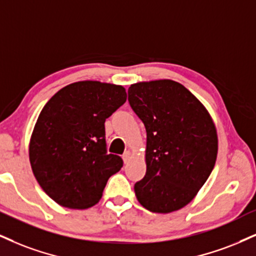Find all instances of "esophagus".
I'll use <instances>...</instances> for the list:
<instances>
[{"label": "esophagus", "mask_w": 256, "mask_h": 256, "mask_svg": "<svg viewBox=\"0 0 256 256\" xmlns=\"http://www.w3.org/2000/svg\"><path fill=\"white\" fill-rule=\"evenodd\" d=\"M130 156L132 154H130V152H128V150L127 152H124V154L122 156V159H123V162H124V164H127L129 160H130Z\"/></svg>", "instance_id": "obj_1"}]
</instances>
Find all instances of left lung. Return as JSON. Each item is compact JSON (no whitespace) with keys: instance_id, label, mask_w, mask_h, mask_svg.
Segmentation results:
<instances>
[{"instance_id":"left-lung-1","label":"left lung","mask_w":256,"mask_h":256,"mask_svg":"<svg viewBox=\"0 0 256 256\" xmlns=\"http://www.w3.org/2000/svg\"><path fill=\"white\" fill-rule=\"evenodd\" d=\"M128 100L147 133L146 174L134 185L138 203L158 214L182 209L215 166V123L197 97L171 80L132 84Z\"/></svg>"}]
</instances>
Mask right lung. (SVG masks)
<instances>
[{
  "mask_svg": "<svg viewBox=\"0 0 256 256\" xmlns=\"http://www.w3.org/2000/svg\"><path fill=\"white\" fill-rule=\"evenodd\" d=\"M127 100L121 85L97 80L66 85L45 104L30 142L32 171L56 203L88 209L123 166L106 153L104 122Z\"/></svg>",
  "mask_w": 256,
  "mask_h": 256,
  "instance_id": "1",
  "label": "right lung"
}]
</instances>
